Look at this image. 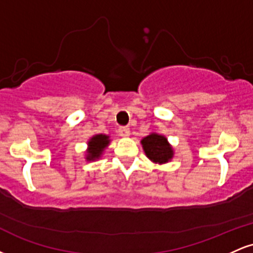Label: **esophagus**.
Wrapping results in <instances>:
<instances>
[{"instance_id": "obj_1", "label": "esophagus", "mask_w": 253, "mask_h": 253, "mask_svg": "<svg viewBox=\"0 0 253 253\" xmlns=\"http://www.w3.org/2000/svg\"><path fill=\"white\" fill-rule=\"evenodd\" d=\"M119 134L126 138V136H129L130 130L128 127H120V128H119Z\"/></svg>"}]
</instances>
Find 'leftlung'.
Masks as SVG:
<instances>
[{
    "label": "left lung",
    "instance_id": "left-lung-1",
    "mask_svg": "<svg viewBox=\"0 0 253 253\" xmlns=\"http://www.w3.org/2000/svg\"><path fill=\"white\" fill-rule=\"evenodd\" d=\"M140 143L147 158L156 164L169 163L175 155L167 136L159 133H150L149 135L141 139Z\"/></svg>",
    "mask_w": 253,
    "mask_h": 253
}]
</instances>
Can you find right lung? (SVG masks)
I'll use <instances>...</instances> for the list:
<instances>
[{
	"label": "right lung",
	"instance_id": "1",
	"mask_svg": "<svg viewBox=\"0 0 253 253\" xmlns=\"http://www.w3.org/2000/svg\"><path fill=\"white\" fill-rule=\"evenodd\" d=\"M110 144L109 135L107 134H95L88 140V149L85 151V161L94 162L100 159L103 155L104 150Z\"/></svg>",
	"mask_w": 253,
	"mask_h": 253
}]
</instances>
